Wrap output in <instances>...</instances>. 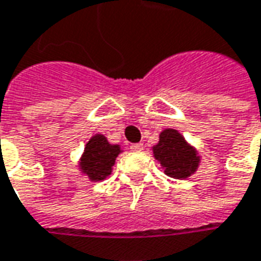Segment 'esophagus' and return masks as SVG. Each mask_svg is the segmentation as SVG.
Wrapping results in <instances>:
<instances>
[{"label":"esophagus","instance_id":"34e87169","mask_svg":"<svg viewBox=\"0 0 261 261\" xmlns=\"http://www.w3.org/2000/svg\"><path fill=\"white\" fill-rule=\"evenodd\" d=\"M130 149H133V151H141V149H144V144H141V143L131 144Z\"/></svg>","mask_w":261,"mask_h":261}]
</instances>
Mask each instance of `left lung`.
<instances>
[{
	"label": "left lung",
	"instance_id": "obj_1",
	"mask_svg": "<svg viewBox=\"0 0 261 261\" xmlns=\"http://www.w3.org/2000/svg\"><path fill=\"white\" fill-rule=\"evenodd\" d=\"M152 154L165 175L174 179H187L196 172L200 164L196 148L174 128H165L160 133V141L152 147Z\"/></svg>",
	"mask_w": 261,
	"mask_h": 261
}]
</instances>
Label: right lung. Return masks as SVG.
<instances>
[{"label": "right lung", "instance_id": "add662e5", "mask_svg": "<svg viewBox=\"0 0 261 261\" xmlns=\"http://www.w3.org/2000/svg\"><path fill=\"white\" fill-rule=\"evenodd\" d=\"M121 152L118 144H110L103 134H94L80 156L79 169L92 182L103 181L113 172L116 158Z\"/></svg>", "mask_w": 261, "mask_h": 261}]
</instances>
